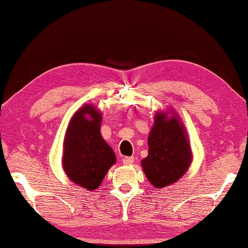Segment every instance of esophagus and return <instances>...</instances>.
Instances as JSON below:
<instances>
[{"mask_svg":"<svg viewBox=\"0 0 248 248\" xmlns=\"http://www.w3.org/2000/svg\"><path fill=\"white\" fill-rule=\"evenodd\" d=\"M134 162L133 157H124L123 158V164L124 165H132Z\"/></svg>","mask_w":248,"mask_h":248,"instance_id":"34e87169","label":"esophagus"}]
</instances>
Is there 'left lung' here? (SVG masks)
Listing matches in <instances>:
<instances>
[{
    "mask_svg": "<svg viewBox=\"0 0 248 248\" xmlns=\"http://www.w3.org/2000/svg\"><path fill=\"white\" fill-rule=\"evenodd\" d=\"M148 147V155L142 159L141 166L155 188L174 184L188 170L193 159L188 134L174 110L155 111Z\"/></svg>",
    "mask_w": 248,
    "mask_h": 248,
    "instance_id": "1",
    "label": "left lung"
}]
</instances>
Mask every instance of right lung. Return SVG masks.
Masks as SVG:
<instances>
[{"label":"right lung","mask_w":248,"mask_h":248,"mask_svg":"<svg viewBox=\"0 0 248 248\" xmlns=\"http://www.w3.org/2000/svg\"><path fill=\"white\" fill-rule=\"evenodd\" d=\"M103 114L86 104L73 114L63 142V170L71 182L93 191L116 162V155L100 133Z\"/></svg>","instance_id":"1"}]
</instances>
